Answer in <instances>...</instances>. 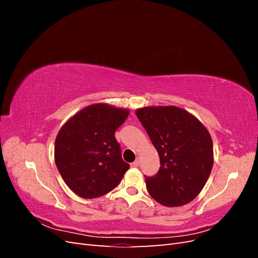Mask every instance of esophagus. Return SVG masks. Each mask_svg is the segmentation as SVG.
I'll use <instances>...</instances> for the list:
<instances>
[{"instance_id": "1", "label": "esophagus", "mask_w": 258, "mask_h": 258, "mask_svg": "<svg viewBox=\"0 0 258 258\" xmlns=\"http://www.w3.org/2000/svg\"><path fill=\"white\" fill-rule=\"evenodd\" d=\"M139 165H140V157H137V159L134 162V166L135 167H139Z\"/></svg>"}]
</instances>
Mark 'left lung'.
<instances>
[{"label": "left lung", "instance_id": "1", "mask_svg": "<svg viewBox=\"0 0 258 258\" xmlns=\"http://www.w3.org/2000/svg\"><path fill=\"white\" fill-rule=\"evenodd\" d=\"M159 154L160 168L145 176L148 194L165 207H181L196 198L213 167V142L208 129L177 106H145L136 111Z\"/></svg>", "mask_w": 258, "mask_h": 258}]
</instances>
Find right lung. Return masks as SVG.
I'll return each instance as SVG.
<instances>
[{
  "mask_svg": "<svg viewBox=\"0 0 258 258\" xmlns=\"http://www.w3.org/2000/svg\"><path fill=\"white\" fill-rule=\"evenodd\" d=\"M128 115L127 108L96 103L77 112L59 130L54 162L77 196L98 198L120 183L129 163L121 158L115 131Z\"/></svg>",
  "mask_w": 258,
  "mask_h": 258,
  "instance_id": "obj_1",
  "label": "right lung"
}]
</instances>
